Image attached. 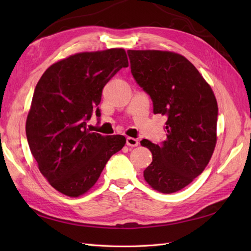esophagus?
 Here are the masks:
<instances>
[{"label": "esophagus", "instance_id": "1", "mask_svg": "<svg viewBox=\"0 0 251 251\" xmlns=\"http://www.w3.org/2000/svg\"><path fill=\"white\" fill-rule=\"evenodd\" d=\"M126 145L128 147H138V145H139V141H138L137 139H135V138L132 137H128L126 139Z\"/></svg>", "mask_w": 251, "mask_h": 251}]
</instances>
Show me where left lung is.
Instances as JSON below:
<instances>
[{
	"label": "left lung",
	"mask_w": 251,
	"mask_h": 251,
	"mask_svg": "<svg viewBox=\"0 0 251 251\" xmlns=\"http://www.w3.org/2000/svg\"><path fill=\"white\" fill-rule=\"evenodd\" d=\"M127 52L132 75L153 101L154 114L167 116V139L161 146L147 139L140 141L153 156L143 177L153 190L175 193L204 172L215 151V94L199 70L178 52Z\"/></svg>",
	"instance_id": "1"
}]
</instances>
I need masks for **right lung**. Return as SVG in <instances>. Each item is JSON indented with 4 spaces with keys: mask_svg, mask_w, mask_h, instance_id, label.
Listing matches in <instances>:
<instances>
[{
    "mask_svg": "<svg viewBox=\"0 0 251 251\" xmlns=\"http://www.w3.org/2000/svg\"><path fill=\"white\" fill-rule=\"evenodd\" d=\"M128 67L123 49L77 52L47 69L34 89L25 134L41 174L60 193L78 197L93 188L124 136L90 132L86 122L104 85Z\"/></svg>",
    "mask_w": 251,
    "mask_h": 251,
    "instance_id": "right-lung-1",
    "label": "right lung"
}]
</instances>
